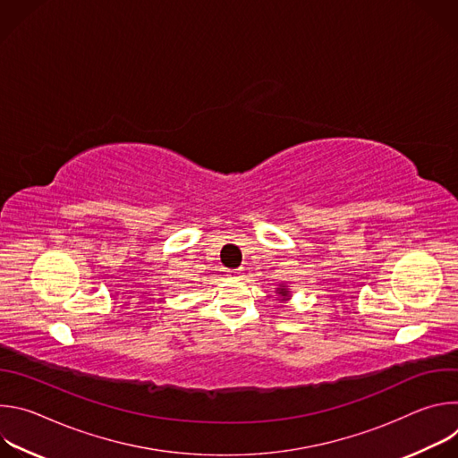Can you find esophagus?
Instances as JSON below:
<instances>
[{
	"instance_id": "34e87169",
	"label": "esophagus",
	"mask_w": 458,
	"mask_h": 458,
	"mask_svg": "<svg viewBox=\"0 0 458 458\" xmlns=\"http://www.w3.org/2000/svg\"><path fill=\"white\" fill-rule=\"evenodd\" d=\"M241 274H242L241 270H230V272H228V277H232V279H239V277H241Z\"/></svg>"
}]
</instances>
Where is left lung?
I'll return each mask as SVG.
<instances>
[{
	"instance_id": "left-lung-1",
	"label": "left lung",
	"mask_w": 458,
	"mask_h": 458,
	"mask_svg": "<svg viewBox=\"0 0 458 458\" xmlns=\"http://www.w3.org/2000/svg\"><path fill=\"white\" fill-rule=\"evenodd\" d=\"M277 293L281 295V301H288V299H290V292H288V286H281V288H277Z\"/></svg>"
}]
</instances>
